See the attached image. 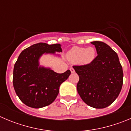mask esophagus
Listing matches in <instances>:
<instances>
[{
  "instance_id": "obj_1",
  "label": "esophagus",
  "mask_w": 131,
  "mask_h": 131,
  "mask_svg": "<svg viewBox=\"0 0 131 131\" xmlns=\"http://www.w3.org/2000/svg\"><path fill=\"white\" fill-rule=\"evenodd\" d=\"M70 71L71 73H74V69L73 68H70Z\"/></svg>"
}]
</instances>
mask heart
Returning a JSON list of instances; mask_svg holds the SVG:
<instances>
[{
    "label": "heart",
    "mask_w": 131,
    "mask_h": 131,
    "mask_svg": "<svg viewBox=\"0 0 131 131\" xmlns=\"http://www.w3.org/2000/svg\"><path fill=\"white\" fill-rule=\"evenodd\" d=\"M96 51L93 47L88 48L74 47L67 54V57L73 63H89L95 58Z\"/></svg>",
    "instance_id": "1"
}]
</instances>
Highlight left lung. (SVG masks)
I'll use <instances>...</instances> for the list:
<instances>
[{"label": "left lung", "mask_w": 131, "mask_h": 131, "mask_svg": "<svg viewBox=\"0 0 131 131\" xmlns=\"http://www.w3.org/2000/svg\"><path fill=\"white\" fill-rule=\"evenodd\" d=\"M98 56L89 64L73 66L79 76L77 91L87 105L96 109L110 105L123 85L122 67L117 53L104 42L94 41Z\"/></svg>", "instance_id": "left-lung-1"}]
</instances>
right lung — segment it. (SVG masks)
<instances>
[{"instance_id":"obj_1","label":"right lung","mask_w":131,"mask_h":131,"mask_svg":"<svg viewBox=\"0 0 131 131\" xmlns=\"http://www.w3.org/2000/svg\"><path fill=\"white\" fill-rule=\"evenodd\" d=\"M56 52H62L60 44L40 42L25 49L18 56L13 69V87L19 99L27 106L38 109L52 104L60 85L71 74L70 70L57 73L40 65L39 60L43 54L56 55Z\"/></svg>"}]
</instances>
